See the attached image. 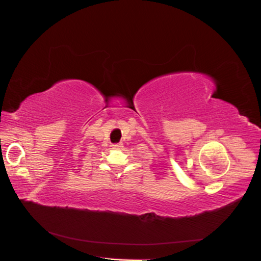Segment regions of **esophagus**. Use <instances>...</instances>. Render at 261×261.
<instances>
[{"instance_id":"1","label":"esophagus","mask_w":261,"mask_h":261,"mask_svg":"<svg viewBox=\"0 0 261 261\" xmlns=\"http://www.w3.org/2000/svg\"><path fill=\"white\" fill-rule=\"evenodd\" d=\"M123 148V144L122 143H117V144H113L112 145V149L113 150H121Z\"/></svg>"}]
</instances>
